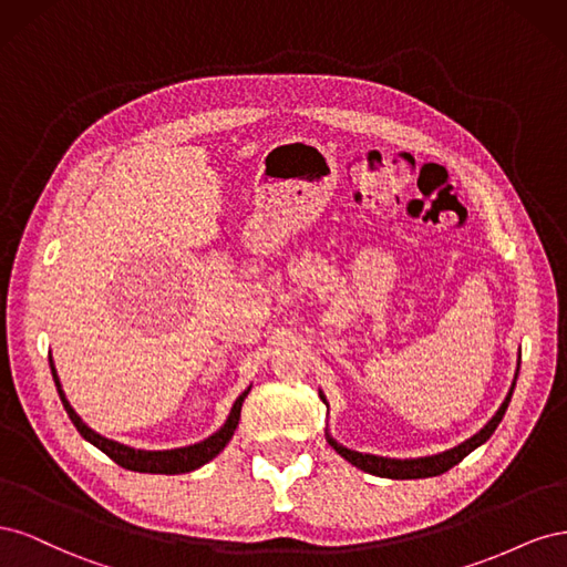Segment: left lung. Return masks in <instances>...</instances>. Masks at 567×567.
<instances>
[{
  "label": "left lung",
  "instance_id": "8db88e82",
  "mask_svg": "<svg viewBox=\"0 0 567 567\" xmlns=\"http://www.w3.org/2000/svg\"><path fill=\"white\" fill-rule=\"evenodd\" d=\"M518 369H520V364H518ZM518 369H516V375H513V383H511V390H508V394H506V400L502 402L499 409H496V414H494L483 427H480V431H477L473 437H468L466 442L456 444V447H452V450H447V452H440V454H433V456H416V458H390V456L362 454V452H354V450L342 447L340 442H336V440L331 437L329 431H326V440H329L331 447H333L342 458L350 461L352 466H357L359 471L371 473V475L390 477V480H416V477L442 475V473H447L450 468H454L461 458H466L473 450L480 447V444H485V442L492 437V433L496 431V425L502 423V419H504V414H506V409H508V402H511V398H513V388H516V381H518ZM319 398H321V402H323L326 406H329V402H326L321 390H319Z\"/></svg>",
  "mask_w": 567,
  "mask_h": 567
}]
</instances>
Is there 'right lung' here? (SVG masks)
Here are the masks:
<instances>
[{"instance_id":"add662e5","label":"right lung","mask_w":567,"mask_h":567,"mask_svg":"<svg viewBox=\"0 0 567 567\" xmlns=\"http://www.w3.org/2000/svg\"><path fill=\"white\" fill-rule=\"evenodd\" d=\"M49 367H51V375H54V383H56V390H59V398L63 402V409L68 411V416H71L73 425L78 427V433L87 442H92L96 450H101L106 456H111L117 463V466H123L127 471H136V473L177 475V473H188V471H196V468L205 466V463L213 461L221 450L227 447V442L231 440L236 425H238V419H241L244 400L248 398V392H250V388H248V390L238 394L225 425H221L219 431L213 433L210 437H205L196 444H188V447H177V450H136V447H130V444L115 442L111 437H104V435H99L96 431H92V427L75 414V409L71 406V402H68L51 354H49Z\"/></svg>"}]
</instances>
